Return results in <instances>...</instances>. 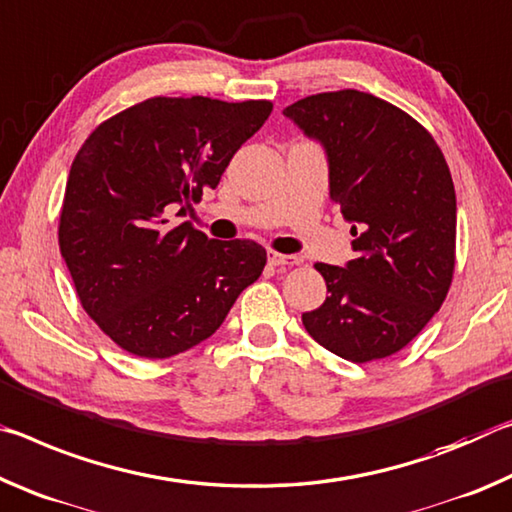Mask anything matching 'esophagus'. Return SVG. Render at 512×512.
I'll use <instances>...</instances> for the list:
<instances>
[{"label": "esophagus", "mask_w": 512, "mask_h": 512, "mask_svg": "<svg viewBox=\"0 0 512 512\" xmlns=\"http://www.w3.org/2000/svg\"><path fill=\"white\" fill-rule=\"evenodd\" d=\"M267 261L274 267H292V265H299V258L297 256H288V254H279V251H267Z\"/></svg>", "instance_id": "1"}]
</instances>
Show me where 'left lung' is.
I'll return each instance as SVG.
<instances>
[{
	"mask_svg": "<svg viewBox=\"0 0 512 512\" xmlns=\"http://www.w3.org/2000/svg\"><path fill=\"white\" fill-rule=\"evenodd\" d=\"M283 113L324 145L331 199L358 251L347 267L315 263L329 297L301 322L351 363L397 354L454 279L456 190L445 156L415 117L370 92H320Z\"/></svg>",
	"mask_w": 512,
	"mask_h": 512,
	"instance_id": "1",
	"label": "left lung"
}]
</instances>
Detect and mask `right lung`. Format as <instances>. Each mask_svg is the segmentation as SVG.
<instances>
[{
    "mask_svg": "<svg viewBox=\"0 0 512 512\" xmlns=\"http://www.w3.org/2000/svg\"><path fill=\"white\" fill-rule=\"evenodd\" d=\"M272 113L267 99L152 97L108 117L74 156L58 245L79 301L117 347L170 358L220 329L267 263L254 240H211L186 215Z\"/></svg>",
    "mask_w": 512,
    "mask_h": 512,
    "instance_id": "obj_1",
    "label": "right lung"
}]
</instances>
